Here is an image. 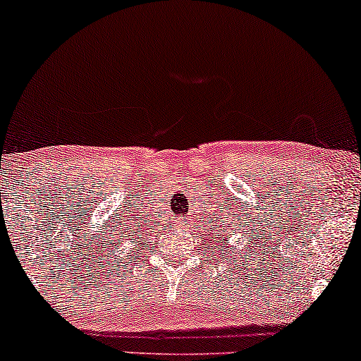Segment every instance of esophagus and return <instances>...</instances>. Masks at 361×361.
Instances as JSON below:
<instances>
[{
	"label": "esophagus",
	"instance_id": "esophagus-1",
	"mask_svg": "<svg viewBox=\"0 0 361 361\" xmlns=\"http://www.w3.org/2000/svg\"><path fill=\"white\" fill-rule=\"evenodd\" d=\"M176 225L180 228H186V218H180V220L176 221Z\"/></svg>",
	"mask_w": 361,
	"mask_h": 361
}]
</instances>
